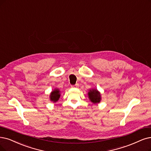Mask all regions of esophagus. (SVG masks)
Here are the masks:
<instances>
[{
    "label": "esophagus",
    "mask_w": 151,
    "mask_h": 151,
    "mask_svg": "<svg viewBox=\"0 0 151 151\" xmlns=\"http://www.w3.org/2000/svg\"><path fill=\"white\" fill-rule=\"evenodd\" d=\"M78 86H79L78 84H76L75 85H71V87L73 88H77Z\"/></svg>",
    "instance_id": "1"
}]
</instances>
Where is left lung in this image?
<instances>
[{
  "instance_id": "8db88e82",
  "label": "left lung",
  "mask_w": 151,
  "mask_h": 151,
  "mask_svg": "<svg viewBox=\"0 0 151 151\" xmlns=\"http://www.w3.org/2000/svg\"><path fill=\"white\" fill-rule=\"evenodd\" d=\"M88 96L90 98L91 101L93 103H98L101 100V96L100 93L96 90H90L88 93Z\"/></svg>"
}]
</instances>
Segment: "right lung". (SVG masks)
Returning <instances> with one entry per match:
<instances>
[{"instance_id": "1", "label": "right lung", "mask_w": 151, "mask_h": 151, "mask_svg": "<svg viewBox=\"0 0 151 151\" xmlns=\"http://www.w3.org/2000/svg\"><path fill=\"white\" fill-rule=\"evenodd\" d=\"M60 91L58 90H55L50 94V99L53 102H57L60 98Z\"/></svg>"}]
</instances>
